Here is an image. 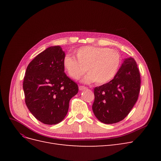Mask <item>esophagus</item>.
Masks as SVG:
<instances>
[{
    "label": "esophagus",
    "instance_id": "obj_1",
    "mask_svg": "<svg viewBox=\"0 0 161 161\" xmlns=\"http://www.w3.org/2000/svg\"><path fill=\"white\" fill-rule=\"evenodd\" d=\"M79 88L80 91H82V90H85V89H88L86 86H79Z\"/></svg>",
    "mask_w": 161,
    "mask_h": 161
}]
</instances>
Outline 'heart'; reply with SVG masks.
<instances>
[{"instance_id":"heart-1","label":"heart","mask_w":161,"mask_h":161,"mask_svg":"<svg viewBox=\"0 0 161 161\" xmlns=\"http://www.w3.org/2000/svg\"><path fill=\"white\" fill-rule=\"evenodd\" d=\"M76 58L66 55L63 60V66L70 77L79 79L86 70L87 74L82 81L103 85L114 79L120 65V56L114 50L107 47L84 46L78 49Z\"/></svg>"}]
</instances>
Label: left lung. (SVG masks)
I'll list each match as a JSON object with an SVG mask.
<instances>
[{
  "label": "left lung",
  "mask_w": 161,
  "mask_h": 161,
  "mask_svg": "<svg viewBox=\"0 0 161 161\" xmlns=\"http://www.w3.org/2000/svg\"><path fill=\"white\" fill-rule=\"evenodd\" d=\"M140 83L136 62L125 58L114 79L94 89L92 109L96 118L106 124L123 120L138 100Z\"/></svg>",
  "instance_id": "obj_1"
}]
</instances>
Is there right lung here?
<instances>
[{
  "label": "right lung",
  "mask_w": 161,
  "mask_h": 161,
  "mask_svg": "<svg viewBox=\"0 0 161 161\" xmlns=\"http://www.w3.org/2000/svg\"><path fill=\"white\" fill-rule=\"evenodd\" d=\"M65 53L60 46H51L29 64L23 87L25 103L43 124L54 125L66 115L69 101L77 94V84L64 73Z\"/></svg>",
  "instance_id": "obj_1"
}]
</instances>
